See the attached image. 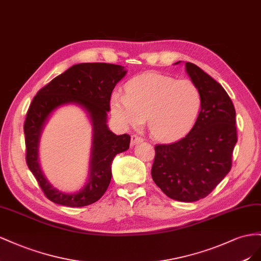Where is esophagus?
I'll return each mask as SVG.
<instances>
[{
  "label": "esophagus",
  "instance_id": "1",
  "mask_svg": "<svg viewBox=\"0 0 261 261\" xmlns=\"http://www.w3.org/2000/svg\"><path fill=\"white\" fill-rule=\"evenodd\" d=\"M142 141H143V139L141 138V137H139L137 135H132L131 136V146L136 145V144H138L140 142H142Z\"/></svg>",
  "mask_w": 261,
  "mask_h": 261
}]
</instances>
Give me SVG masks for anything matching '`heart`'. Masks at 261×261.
Wrapping results in <instances>:
<instances>
[{
	"label": "heart",
	"instance_id": "obj_1",
	"mask_svg": "<svg viewBox=\"0 0 261 261\" xmlns=\"http://www.w3.org/2000/svg\"><path fill=\"white\" fill-rule=\"evenodd\" d=\"M201 103L200 91L192 81L145 73L126 84L124 95L113 94L110 108L122 126L136 128L147 118L148 130L156 139L173 140L189 131Z\"/></svg>",
	"mask_w": 261,
	"mask_h": 261
}]
</instances>
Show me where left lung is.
I'll use <instances>...</instances> for the list:
<instances>
[{"mask_svg":"<svg viewBox=\"0 0 261 261\" xmlns=\"http://www.w3.org/2000/svg\"><path fill=\"white\" fill-rule=\"evenodd\" d=\"M185 68L200 91V113L185 138L155 146L151 174L170 199L195 202L209 195L230 170L237 142L236 113L220 83L196 64L186 62Z\"/></svg>","mask_w":261,"mask_h":261,"instance_id":"left-lung-1","label":"left lung"}]
</instances>
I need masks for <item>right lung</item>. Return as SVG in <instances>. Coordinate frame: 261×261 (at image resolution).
I'll list each match as a JSON object with an SVG mask.
<instances>
[{
  "mask_svg": "<svg viewBox=\"0 0 261 261\" xmlns=\"http://www.w3.org/2000/svg\"><path fill=\"white\" fill-rule=\"evenodd\" d=\"M126 72L124 66L109 63L74 64L34 97L24 124L26 162L52 202L71 207L85 206L96 202L106 192L111 179V163L117 154L129 150L130 146V136H117L107 124L111 93ZM69 105L83 109L92 124L88 179L83 188L73 193L55 189L41 170L39 160L44 126L57 110Z\"/></svg>",
  "mask_w": 261,
  "mask_h": 261,
  "instance_id": "1",
  "label": "right lung"
}]
</instances>
